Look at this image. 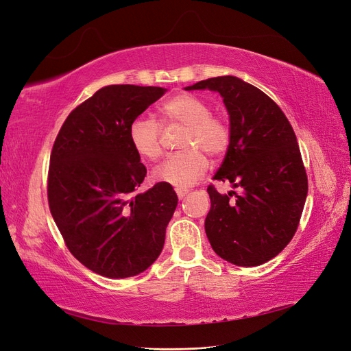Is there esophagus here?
<instances>
[{"mask_svg": "<svg viewBox=\"0 0 351 351\" xmlns=\"http://www.w3.org/2000/svg\"><path fill=\"white\" fill-rule=\"evenodd\" d=\"M176 193H177L178 199H183L189 193V190L187 189H176Z\"/></svg>", "mask_w": 351, "mask_h": 351, "instance_id": "esophagus-1", "label": "esophagus"}]
</instances>
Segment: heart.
<instances>
[{
  "instance_id": "b5f03b06",
  "label": "heart",
  "mask_w": 351,
  "mask_h": 351,
  "mask_svg": "<svg viewBox=\"0 0 351 351\" xmlns=\"http://www.w3.org/2000/svg\"><path fill=\"white\" fill-rule=\"evenodd\" d=\"M159 117L162 124L186 125L180 142L184 151L169 155L154 169L152 178L180 189L192 186L206 171V154L219 158L227 152L231 142L230 125L212 114L204 99L192 93H178L167 99L159 107ZM129 141L141 158L155 161L162 154L161 127L152 119H136L129 127Z\"/></svg>"
}]
</instances>
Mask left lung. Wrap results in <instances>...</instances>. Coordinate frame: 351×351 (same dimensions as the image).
Returning a JSON list of instances; mask_svg holds the SVG:
<instances>
[{"label": "left lung", "instance_id": "8db88e82", "mask_svg": "<svg viewBox=\"0 0 351 351\" xmlns=\"http://www.w3.org/2000/svg\"><path fill=\"white\" fill-rule=\"evenodd\" d=\"M209 89L224 99L231 142L214 180L230 182L228 195L208 186L205 231L212 249L237 267H258L290 243L307 196V176L290 121L267 93L234 76L212 77L186 90Z\"/></svg>", "mask_w": 351, "mask_h": 351}]
</instances>
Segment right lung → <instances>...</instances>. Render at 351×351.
Returning <instances> with one entry per match:
<instances>
[{
	"mask_svg": "<svg viewBox=\"0 0 351 351\" xmlns=\"http://www.w3.org/2000/svg\"><path fill=\"white\" fill-rule=\"evenodd\" d=\"M165 92L105 86L69 114L52 146L51 215L73 256L102 277H134L162 252L178 197L165 183L137 193L146 167L130 145L129 127Z\"/></svg>",
	"mask_w": 351,
	"mask_h": 351,
	"instance_id": "right-lung-1",
	"label": "right lung"
}]
</instances>
